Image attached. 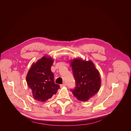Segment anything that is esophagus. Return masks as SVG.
I'll return each instance as SVG.
<instances>
[{
  "instance_id": "34e87169",
  "label": "esophagus",
  "mask_w": 131,
  "mask_h": 131,
  "mask_svg": "<svg viewBox=\"0 0 131 131\" xmlns=\"http://www.w3.org/2000/svg\"><path fill=\"white\" fill-rule=\"evenodd\" d=\"M66 86V84L65 83H63V84H61V85H60V87L61 88H63V87H64V86Z\"/></svg>"
}]
</instances>
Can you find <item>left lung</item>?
<instances>
[{
    "mask_svg": "<svg viewBox=\"0 0 131 131\" xmlns=\"http://www.w3.org/2000/svg\"><path fill=\"white\" fill-rule=\"evenodd\" d=\"M69 62L77 85L71 92L79 101H88L100 89V73L91 60L86 61L81 58H74Z\"/></svg>",
    "mask_w": 131,
    "mask_h": 131,
    "instance_id": "1",
    "label": "left lung"
}]
</instances>
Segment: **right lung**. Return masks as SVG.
Here are the masks:
<instances>
[{
  "label": "right lung",
  "instance_id": "1",
  "mask_svg": "<svg viewBox=\"0 0 131 131\" xmlns=\"http://www.w3.org/2000/svg\"><path fill=\"white\" fill-rule=\"evenodd\" d=\"M53 62L51 57L44 56L32 63L27 74V84L37 101L46 102L60 89L59 85L54 82V75L51 70Z\"/></svg>",
  "mask_w": 131,
  "mask_h": 131
}]
</instances>
